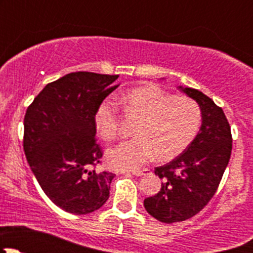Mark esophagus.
Instances as JSON below:
<instances>
[{"label":"esophagus","mask_w":253,"mask_h":253,"mask_svg":"<svg viewBox=\"0 0 253 253\" xmlns=\"http://www.w3.org/2000/svg\"><path fill=\"white\" fill-rule=\"evenodd\" d=\"M148 171H149L148 169H143V170H132V171H126V172H127V174H129V172H131V174L134 175V176H142Z\"/></svg>","instance_id":"34e87169"}]
</instances>
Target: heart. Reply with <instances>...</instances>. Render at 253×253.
Returning a JSON list of instances; mask_svg holds the SVG:
<instances>
[{
    "instance_id": "1",
    "label": "heart",
    "mask_w": 253,
    "mask_h": 253,
    "mask_svg": "<svg viewBox=\"0 0 253 253\" xmlns=\"http://www.w3.org/2000/svg\"><path fill=\"white\" fill-rule=\"evenodd\" d=\"M132 116L139 119L136 138L120 143L106 153V160L116 169H137L157 155L169 160L182 153L195 139L202 124V110L190 96H174L158 85L138 86L117 98ZM95 128L105 141L120 136L117 104L106 99L94 116Z\"/></svg>"
}]
</instances>
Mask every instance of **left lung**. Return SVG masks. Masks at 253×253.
<instances>
[{
    "label": "left lung",
    "instance_id": "left-lung-1",
    "mask_svg": "<svg viewBox=\"0 0 253 253\" xmlns=\"http://www.w3.org/2000/svg\"><path fill=\"white\" fill-rule=\"evenodd\" d=\"M182 90L200 105L202 126L178 157L155 168V175L163 180L162 188L144 200L145 211L167 224L192 218L208 205L218 190L233 149L230 125L223 109L197 89Z\"/></svg>",
    "mask_w": 253,
    "mask_h": 253
}]
</instances>
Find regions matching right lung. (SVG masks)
I'll return each instance as SVG.
<instances>
[{"label":"right lung","instance_id":"add662e5","mask_svg":"<svg viewBox=\"0 0 253 253\" xmlns=\"http://www.w3.org/2000/svg\"><path fill=\"white\" fill-rule=\"evenodd\" d=\"M119 76L72 72L51 82L24 116L23 148L45 195L63 211L88 214L108 201L115 174L98 171L103 150L94 116Z\"/></svg>","mask_w":253,"mask_h":253}]
</instances>
